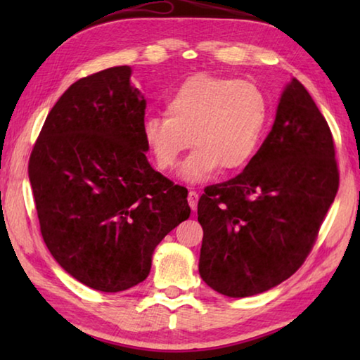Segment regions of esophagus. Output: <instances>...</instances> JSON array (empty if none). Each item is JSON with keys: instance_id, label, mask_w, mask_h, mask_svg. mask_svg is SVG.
Segmentation results:
<instances>
[{"instance_id": "obj_1", "label": "esophagus", "mask_w": 360, "mask_h": 360, "mask_svg": "<svg viewBox=\"0 0 360 360\" xmlns=\"http://www.w3.org/2000/svg\"><path fill=\"white\" fill-rule=\"evenodd\" d=\"M187 202H188V206L195 211L197 210V203H198V193L195 191H191L187 193Z\"/></svg>"}]
</instances>
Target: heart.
I'll return each mask as SVG.
<instances>
[{
	"label": "heart",
	"mask_w": 360,
	"mask_h": 360,
	"mask_svg": "<svg viewBox=\"0 0 360 360\" xmlns=\"http://www.w3.org/2000/svg\"><path fill=\"white\" fill-rule=\"evenodd\" d=\"M270 117L265 94L249 81L206 72L188 76L165 98V114L149 115L141 127L143 141L160 172L178 167L188 182L248 167L257 154Z\"/></svg>",
	"instance_id": "b5f03b06"
}]
</instances>
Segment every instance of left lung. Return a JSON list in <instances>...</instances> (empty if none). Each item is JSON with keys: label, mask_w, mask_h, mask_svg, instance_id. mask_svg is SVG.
<instances>
[{"label": "left lung", "mask_w": 360, "mask_h": 360, "mask_svg": "<svg viewBox=\"0 0 360 360\" xmlns=\"http://www.w3.org/2000/svg\"><path fill=\"white\" fill-rule=\"evenodd\" d=\"M338 186L332 131L292 79L251 163L198 200L203 281L233 298L285 281L311 252Z\"/></svg>", "instance_id": "obj_1"}]
</instances>
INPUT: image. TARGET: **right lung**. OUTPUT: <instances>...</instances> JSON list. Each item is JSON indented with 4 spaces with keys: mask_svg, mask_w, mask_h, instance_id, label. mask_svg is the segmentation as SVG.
I'll use <instances>...</instances> for the list:
<instances>
[{
    "mask_svg": "<svg viewBox=\"0 0 360 360\" xmlns=\"http://www.w3.org/2000/svg\"><path fill=\"white\" fill-rule=\"evenodd\" d=\"M130 76V66H114L72 84L47 114L28 162L47 249L101 292L144 281L155 246L191 214L187 188L146 158V98Z\"/></svg>",
    "mask_w": 360,
    "mask_h": 360,
    "instance_id": "right-lung-1",
    "label": "right lung"
}]
</instances>
